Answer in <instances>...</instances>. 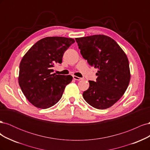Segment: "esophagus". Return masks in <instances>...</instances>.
<instances>
[{
    "label": "esophagus",
    "instance_id": "34e87169",
    "mask_svg": "<svg viewBox=\"0 0 150 150\" xmlns=\"http://www.w3.org/2000/svg\"><path fill=\"white\" fill-rule=\"evenodd\" d=\"M72 77H73V79H74L77 80V81H81V80H82V79H83V78H79V77L76 76H72Z\"/></svg>",
    "mask_w": 150,
    "mask_h": 150
}]
</instances>
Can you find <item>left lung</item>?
<instances>
[{
	"label": "left lung",
	"mask_w": 150,
	"mask_h": 150,
	"mask_svg": "<svg viewBox=\"0 0 150 150\" xmlns=\"http://www.w3.org/2000/svg\"><path fill=\"white\" fill-rule=\"evenodd\" d=\"M81 55L88 64L98 69L96 81H89L83 92L89 105L104 110L122 97L130 81L129 61L126 54L114 39L104 35L75 39Z\"/></svg>",
	"instance_id": "left-lung-1"
}]
</instances>
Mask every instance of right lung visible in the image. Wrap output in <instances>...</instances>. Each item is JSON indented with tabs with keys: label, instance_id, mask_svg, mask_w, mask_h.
Instances as JSON below:
<instances>
[{
	"label": "right lung",
	"instance_id": "add662e5",
	"mask_svg": "<svg viewBox=\"0 0 150 150\" xmlns=\"http://www.w3.org/2000/svg\"><path fill=\"white\" fill-rule=\"evenodd\" d=\"M74 39L47 37L39 40L22 57L19 84L28 100L35 107L47 109L60 100L71 75L52 74V67L62 63L64 53Z\"/></svg>",
	"mask_w": 150,
	"mask_h": 150
}]
</instances>
